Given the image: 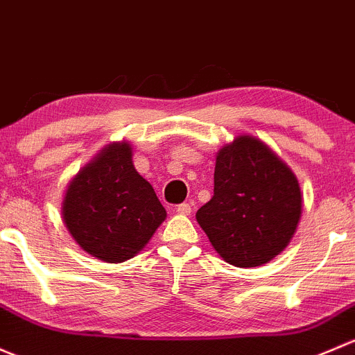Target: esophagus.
I'll use <instances>...</instances> for the list:
<instances>
[{
	"label": "esophagus",
	"mask_w": 355,
	"mask_h": 355,
	"mask_svg": "<svg viewBox=\"0 0 355 355\" xmlns=\"http://www.w3.org/2000/svg\"><path fill=\"white\" fill-rule=\"evenodd\" d=\"M176 211L181 215H189L191 214V205L189 203H181L176 207Z\"/></svg>",
	"instance_id": "1"
}]
</instances>
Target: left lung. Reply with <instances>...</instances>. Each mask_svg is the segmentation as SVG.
<instances>
[{
	"label": "left lung",
	"instance_id": "obj_1",
	"mask_svg": "<svg viewBox=\"0 0 355 355\" xmlns=\"http://www.w3.org/2000/svg\"><path fill=\"white\" fill-rule=\"evenodd\" d=\"M302 193L291 167L250 135L217 153L214 196L196 211L218 254L239 268L268 263L294 237Z\"/></svg>",
	"mask_w": 355,
	"mask_h": 355
}]
</instances>
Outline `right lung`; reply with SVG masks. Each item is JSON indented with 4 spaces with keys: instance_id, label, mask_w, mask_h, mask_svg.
Here are the masks:
<instances>
[{
    "instance_id": "right-lung-1",
    "label": "right lung",
    "mask_w": 355,
    "mask_h": 355,
    "mask_svg": "<svg viewBox=\"0 0 355 355\" xmlns=\"http://www.w3.org/2000/svg\"><path fill=\"white\" fill-rule=\"evenodd\" d=\"M61 214L78 246L107 263L133 258L167 217L150 182L135 169L128 141L102 148L69 181Z\"/></svg>"
}]
</instances>
